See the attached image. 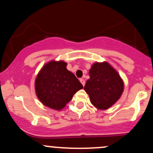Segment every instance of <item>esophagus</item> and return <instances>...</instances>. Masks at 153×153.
Here are the masks:
<instances>
[{
	"mask_svg": "<svg viewBox=\"0 0 153 153\" xmlns=\"http://www.w3.org/2000/svg\"><path fill=\"white\" fill-rule=\"evenodd\" d=\"M80 82H81V84L82 85V86H84V85H85V80H84V79H80Z\"/></svg>",
	"mask_w": 153,
	"mask_h": 153,
	"instance_id": "34e87169",
	"label": "esophagus"
}]
</instances>
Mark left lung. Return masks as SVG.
<instances>
[{"label":"left lung","instance_id":"left-lung-1","mask_svg":"<svg viewBox=\"0 0 153 153\" xmlns=\"http://www.w3.org/2000/svg\"><path fill=\"white\" fill-rule=\"evenodd\" d=\"M89 75L84 90L88 94L91 103L99 109H108L120 99L124 91V81L107 62L94 63Z\"/></svg>","mask_w":153,"mask_h":153}]
</instances>
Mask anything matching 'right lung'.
<instances>
[{
    "label": "right lung",
    "mask_w": 153,
    "mask_h": 153,
    "mask_svg": "<svg viewBox=\"0 0 153 153\" xmlns=\"http://www.w3.org/2000/svg\"><path fill=\"white\" fill-rule=\"evenodd\" d=\"M64 61L51 60L44 65L34 82L36 96L45 106L62 110L83 86L75 75L67 69Z\"/></svg>",
    "instance_id": "add662e5"
}]
</instances>
